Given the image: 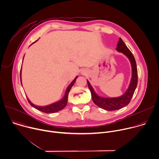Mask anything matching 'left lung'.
<instances>
[{"instance_id":"8db88e82","label":"left lung","mask_w":159,"mask_h":159,"mask_svg":"<svg viewBox=\"0 0 159 159\" xmlns=\"http://www.w3.org/2000/svg\"><path fill=\"white\" fill-rule=\"evenodd\" d=\"M116 50L118 52H122L130 60L132 68V76L130 81L129 87L126 92L122 96L116 98H103L98 96L94 92L93 88L90 84L89 82L87 81L88 87L90 90L92 100L95 105L99 107L109 111H116L124 107L127 105L131 100V98L134 93L135 90L137 85L138 82V74L136 62L132 53L128 48L126 45L124 43L123 40L120 38L117 43Z\"/></svg>"}]
</instances>
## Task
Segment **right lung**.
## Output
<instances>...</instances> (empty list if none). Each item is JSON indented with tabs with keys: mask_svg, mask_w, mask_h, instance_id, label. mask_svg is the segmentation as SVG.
<instances>
[{
	"mask_svg": "<svg viewBox=\"0 0 159 159\" xmlns=\"http://www.w3.org/2000/svg\"><path fill=\"white\" fill-rule=\"evenodd\" d=\"M77 78V77H76L75 78V79L71 82V84L69 85V87H67V89L66 90V93H65V95H64V98L61 100H60L59 102H57L56 103H54L50 104L49 105H47V106H43V107L37 106V105H35L34 104L31 103L30 101L27 98L28 102L31 105V106H32L35 109H37L38 111H41L42 112L48 114V113H54V112H59V111L62 110L66 106V105L67 103V99H68V95H69V91H70V89L72 88V87L74 85V84ZM20 81H21V70H20Z\"/></svg>",
	"mask_w": 159,
	"mask_h": 159,
	"instance_id": "right-lung-1",
	"label": "right lung"
}]
</instances>
